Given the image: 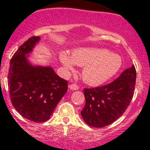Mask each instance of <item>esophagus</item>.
<instances>
[{"instance_id":"esophagus-1","label":"esophagus","mask_w":150,"mask_h":150,"mask_svg":"<svg viewBox=\"0 0 150 150\" xmlns=\"http://www.w3.org/2000/svg\"><path fill=\"white\" fill-rule=\"evenodd\" d=\"M69 88H70V89L71 90H77L79 89V86H78L76 84H71L70 86H69Z\"/></svg>"}]
</instances>
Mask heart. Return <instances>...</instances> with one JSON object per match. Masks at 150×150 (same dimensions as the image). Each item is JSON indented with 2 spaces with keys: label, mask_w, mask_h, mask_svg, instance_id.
<instances>
[{
  "label": "heart",
  "mask_w": 150,
  "mask_h": 150,
  "mask_svg": "<svg viewBox=\"0 0 150 150\" xmlns=\"http://www.w3.org/2000/svg\"><path fill=\"white\" fill-rule=\"evenodd\" d=\"M59 59L68 71L74 70L75 64L83 67V79L91 85H100L110 79L120 71L122 64L119 55L98 48L79 49L74 50L71 56L62 52Z\"/></svg>",
  "instance_id": "heart-1"
}]
</instances>
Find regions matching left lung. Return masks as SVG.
I'll return each mask as SVG.
<instances>
[{
    "mask_svg": "<svg viewBox=\"0 0 150 150\" xmlns=\"http://www.w3.org/2000/svg\"><path fill=\"white\" fill-rule=\"evenodd\" d=\"M135 82L136 70L132 65L109 84L84 88L86 104L81 116L85 122L91 127L102 128L116 121L132 101Z\"/></svg>",
    "mask_w": 150,
    "mask_h": 150,
    "instance_id": "obj_1",
    "label": "left lung"
}]
</instances>
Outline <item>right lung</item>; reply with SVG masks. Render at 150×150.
I'll return each instance as SVG.
<instances>
[{
    "label": "right lung",
    "mask_w": 150,
    "mask_h": 150,
    "mask_svg": "<svg viewBox=\"0 0 150 150\" xmlns=\"http://www.w3.org/2000/svg\"><path fill=\"white\" fill-rule=\"evenodd\" d=\"M40 40L31 37L19 46L10 60L8 86L12 104L30 121L48 120L67 91V81L59 77L51 67L33 66L27 54Z\"/></svg>",
    "instance_id": "1"
}]
</instances>
